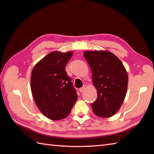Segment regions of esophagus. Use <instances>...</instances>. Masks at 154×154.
Returning a JSON list of instances; mask_svg holds the SVG:
<instances>
[{
	"mask_svg": "<svg viewBox=\"0 0 154 154\" xmlns=\"http://www.w3.org/2000/svg\"><path fill=\"white\" fill-rule=\"evenodd\" d=\"M85 85L83 86L82 87L80 88V89H79V91H80L81 93H83L84 91H85Z\"/></svg>",
	"mask_w": 154,
	"mask_h": 154,
	"instance_id": "1",
	"label": "esophagus"
}]
</instances>
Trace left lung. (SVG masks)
Listing matches in <instances>:
<instances>
[{"instance_id": "obj_1", "label": "left lung", "mask_w": 154, "mask_h": 154, "mask_svg": "<svg viewBox=\"0 0 154 154\" xmlns=\"http://www.w3.org/2000/svg\"><path fill=\"white\" fill-rule=\"evenodd\" d=\"M84 57L92 72L93 83L97 91V99L91 104L96 115L109 118L115 114L125 99L128 77L115 55L108 51H87Z\"/></svg>"}]
</instances>
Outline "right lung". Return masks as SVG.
Here are the masks:
<instances>
[{"mask_svg":"<svg viewBox=\"0 0 154 154\" xmlns=\"http://www.w3.org/2000/svg\"><path fill=\"white\" fill-rule=\"evenodd\" d=\"M73 54L52 51L38 62L32 71L31 90L35 104L51 120L66 118L77 100L71 78L65 71Z\"/></svg>","mask_w":154,"mask_h":154,"instance_id":"obj_1","label":"right lung"}]
</instances>
